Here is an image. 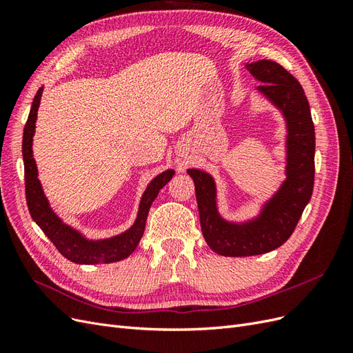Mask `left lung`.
I'll use <instances>...</instances> for the list:
<instances>
[{
    "label": "left lung",
    "mask_w": 353,
    "mask_h": 353,
    "mask_svg": "<svg viewBox=\"0 0 353 353\" xmlns=\"http://www.w3.org/2000/svg\"><path fill=\"white\" fill-rule=\"evenodd\" d=\"M258 81L254 90L270 101L285 123V179L261 203L256 215L232 221L222 216L213 176L203 169L190 168L193 178L203 237L209 248L222 256H254L279 249L292 236L314 190L315 130L303 88L293 74L272 60L245 63Z\"/></svg>",
    "instance_id": "1"
}]
</instances>
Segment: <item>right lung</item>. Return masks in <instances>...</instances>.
<instances>
[{
	"instance_id": "add662e5",
	"label": "right lung",
	"mask_w": 353,
	"mask_h": 353,
	"mask_svg": "<svg viewBox=\"0 0 353 353\" xmlns=\"http://www.w3.org/2000/svg\"><path fill=\"white\" fill-rule=\"evenodd\" d=\"M42 91H44V87L38 90L34 101H32L28 122L25 125L22 144L26 201L30 216L38 223V227L44 231V234L51 240V243L56 245L57 250L70 262L79 265L119 262L128 258V256L137 249V245L140 243L144 234L145 221L152 203L157 197L159 191L172 179L175 170L166 169L162 174L156 175L150 183L147 184L140 200V206H138L137 218L130 228L108 239L85 237L79 230L69 225V223L63 221L57 213L51 209L50 201L44 194V190H42L41 181L38 179V168L34 159L32 143H34L35 123Z\"/></svg>"
}]
</instances>
